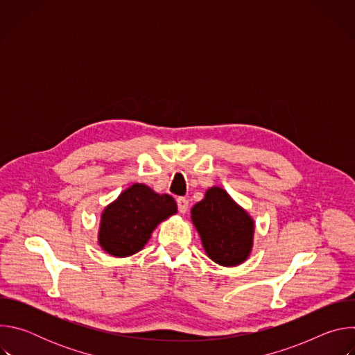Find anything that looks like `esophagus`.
<instances>
[{"label":"esophagus","instance_id":"esophagus-1","mask_svg":"<svg viewBox=\"0 0 355 355\" xmlns=\"http://www.w3.org/2000/svg\"><path fill=\"white\" fill-rule=\"evenodd\" d=\"M177 204H178V211L181 214H185L188 211V208H189V202H188L187 198H182V196L178 198L177 199Z\"/></svg>","mask_w":355,"mask_h":355}]
</instances>
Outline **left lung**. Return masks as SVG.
Listing matches in <instances>:
<instances>
[{"mask_svg":"<svg viewBox=\"0 0 355 355\" xmlns=\"http://www.w3.org/2000/svg\"><path fill=\"white\" fill-rule=\"evenodd\" d=\"M191 214L207 254L215 263L233 267L248 257L254 223L226 191L218 187L208 189Z\"/></svg>","mask_w":355,"mask_h":355,"instance_id":"obj_1","label":"left lung"}]
</instances>
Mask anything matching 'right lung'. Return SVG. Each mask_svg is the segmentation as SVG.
Here are the masks:
<instances>
[{
	"label": "right lung",
	"instance_id": "right-lung-1",
	"mask_svg": "<svg viewBox=\"0 0 355 355\" xmlns=\"http://www.w3.org/2000/svg\"><path fill=\"white\" fill-rule=\"evenodd\" d=\"M175 212L171 195H159L143 184H135L105 208L99 244L112 256H132L143 248L156 226Z\"/></svg>",
	"mask_w": 355,
	"mask_h": 355
}]
</instances>
